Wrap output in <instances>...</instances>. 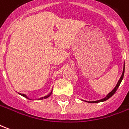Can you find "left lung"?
I'll use <instances>...</instances> for the list:
<instances>
[{"mask_svg": "<svg viewBox=\"0 0 129 129\" xmlns=\"http://www.w3.org/2000/svg\"><path fill=\"white\" fill-rule=\"evenodd\" d=\"M124 69H123V73H122V76H121L120 79H119V80L118 81V82H117L116 86L115 87V88H114V89L113 90H112L111 92H109L108 95H106V97H104V98H103V99H102V100H97V101H93V102H87V101H86V102H89V103L102 102H104V101H106V100H107L108 99H109V98H110L111 97H112V96H113V95L115 94V92H116V90H117V88H118V87L119 86V85H120V84H121L122 79H123V77H124Z\"/></svg>", "mask_w": 129, "mask_h": 129, "instance_id": "1", "label": "left lung"}]
</instances>
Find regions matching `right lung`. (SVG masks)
Here are the masks:
<instances>
[{
    "label": "right lung",
    "mask_w": 129,
    "mask_h": 129,
    "mask_svg": "<svg viewBox=\"0 0 129 129\" xmlns=\"http://www.w3.org/2000/svg\"><path fill=\"white\" fill-rule=\"evenodd\" d=\"M19 94H20V95H22V96H23L24 97H26V98H27V99H29L28 97H27L26 95H24V94H21V93H19ZM51 94H52V92H51L50 93V94H48V95H46V96H45V97H41V98H40L39 100H43V99H46V98H48V97H49V96H50V95Z\"/></svg>",
    "instance_id": "add662e5"
}]
</instances>
